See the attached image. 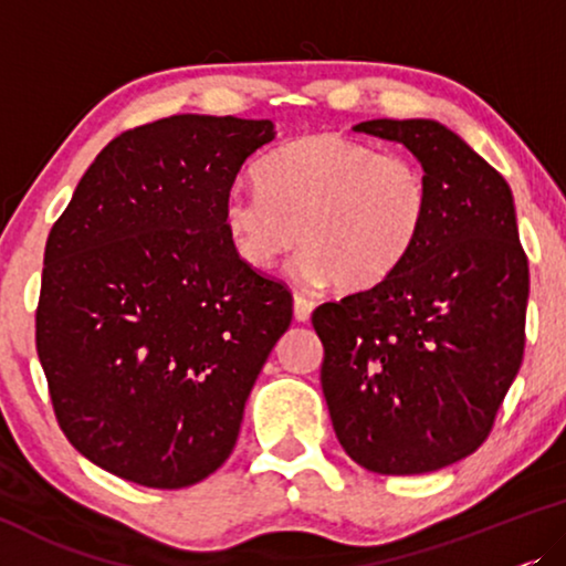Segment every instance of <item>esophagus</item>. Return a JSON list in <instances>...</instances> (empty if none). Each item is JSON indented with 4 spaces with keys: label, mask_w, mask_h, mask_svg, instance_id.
Listing matches in <instances>:
<instances>
[{
    "label": "esophagus",
    "mask_w": 566,
    "mask_h": 566,
    "mask_svg": "<svg viewBox=\"0 0 566 566\" xmlns=\"http://www.w3.org/2000/svg\"><path fill=\"white\" fill-rule=\"evenodd\" d=\"M315 310V302L305 297V294H294V321L300 323H307L310 315H313Z\"/></svg>",
    "instance_id": "esophagus-1"
}]
</instances>
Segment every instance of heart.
Wrapping results in <instances>:
<instances>
[{
  "label": "heart",
  "instance_id": "b5f03b06",
  "mask_svg": "<svg viewBox=\"0 0 566 566\" xmlns=\"http://www.w3.org/2000/svg\"><path fill=\"white\" fill-rule=\"evenodd\" d=\"M261 187H233L222 226L238 259L272 269L294 243L310 284L371 290L416 249L431 214V185L416 158L338 133L276 148L259 169Z\"/></svg>",
  "mask_w": 566,
  "mask_h": 566
}]
</instances>
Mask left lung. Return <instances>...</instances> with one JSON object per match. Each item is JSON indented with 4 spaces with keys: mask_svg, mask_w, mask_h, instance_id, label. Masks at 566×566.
I'll use <instances>...</instances> for the list:
<instances>
[{
    "mask_svg": "<svg viewBox=\"0 0 566 566\" xmlns=\"http://www.w3.org/2000/svg\"><path fill=\"white\" fill-rule=\"evenodd\" d=\"M431 185V214L402 266L325 302L313 328L333 431L377 474H426L474 453L523 361L528 259L507 181L436 120H366Z\"/></svg>",
    "mask_w": 566,
    "mask_h": 566,
    "instance_id": "left-lung-1",
    "label": "left lung"
}]
</instances>
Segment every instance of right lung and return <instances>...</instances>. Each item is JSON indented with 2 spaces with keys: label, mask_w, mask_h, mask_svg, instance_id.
<instances>
[{
  "label": "right lung",
  "mask_w": 566,
  "mask_h": 566,
  "mask_svg": "<svg viewBox=\"0 0 566 566\" xmlns=\"http://www.w3.org/2000/svg\"><path fill=\"white\" fill-rule=\"evenodd\" d=\"M272 120L174 115L102 148L45 243L35 346L61 431L156 490L226 464L292 294L243 264L222 226Z\"/></svg>",
  "instance_id": "right-lung-1"
}]
</instances>
